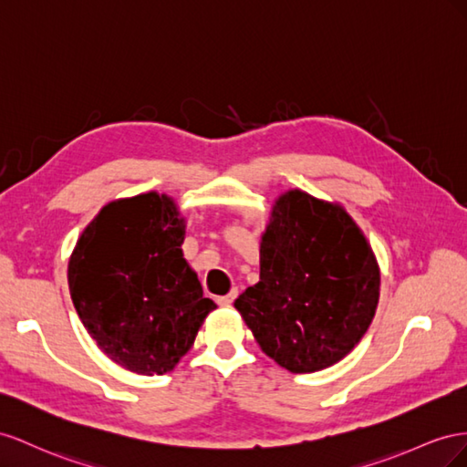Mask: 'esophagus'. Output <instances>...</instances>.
<instances>
[{
	"label": "esophagus",
	"mask_w": 467,
	"mask_h": 467,
	"mask_svg": "<svg viewBox=\"0 0 467 467\" xmlns=\"http://www.w3.org/2000/svg\"><path fill=\"white\" fill-rule=\"evenodd\" d=\"M236 296H238V289H231L229 293H226V296L217 297V303H219V305H223V307H229V305L236 299Z\"/></svg>",
	"instance_id": "obj_1"
}]
</instances>
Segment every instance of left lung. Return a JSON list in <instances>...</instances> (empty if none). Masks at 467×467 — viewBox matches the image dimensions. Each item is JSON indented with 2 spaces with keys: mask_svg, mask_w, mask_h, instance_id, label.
Listing matches in <instances>:
<instances>
[{
  "mask_svg": "<svg viewBox=\"0 0 467 467\" xmlns=\"http://www.w3.org/2000/svg\"><path fill=\"white\" fill-rule=\"evenodd\" d=\"M379 264L340 203L279 195L260 241V282L234 301L265 356L291 374L350 354L374 321Z\"/></svg>",
  "mask_w": 467,
  "mask_h": 467,
  "instance_id": "8db88e82",
  "label": "left lung"
}]
</instances>
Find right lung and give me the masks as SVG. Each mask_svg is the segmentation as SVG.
I'll return each mask as SVG.
<instances>
[{"label": "right lung", "instance_id": "add662e5", "mask_svg": "<svg viewBox=\"0 0 467 467\" xmlns=\"http://www.w3.org/2000/svg\"><path fill=\"white\" fill-rule=\"evenodd\" d=\"M183 238L174 199L149 192L101 207L72 250L79 321L111 362L135 374L174 369L217 309L183 258Z\"/></svg>", "mask_w": 467, "mask_h": 467}]
</instances>
